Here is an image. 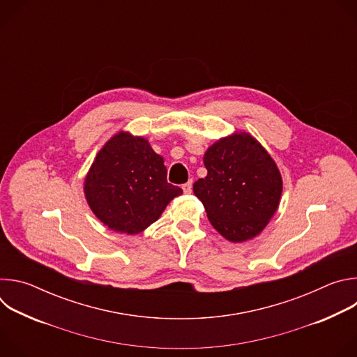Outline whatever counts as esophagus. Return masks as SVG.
Instances as JSON below:
<instances>
[{"instance_id":"esophagus-1","label":"esophagus","mask_w":357,"mask_h":357,"mask_svg":"<svg viewBox=\"0 0 357 357\" xmlns=\"http://www.w3.org/2000/svg\"><path fill=\"white\" fill-rule=\"evenodd\" d=\"M182 189H183V192L185 193H192V181H189V182H186L183 186H182Z\"/></svg>"}]
</instances>
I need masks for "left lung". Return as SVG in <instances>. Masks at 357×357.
<instances>
[{"instance_id": "left-lung-1", "label": "left lung", "mask_w": 357, "mask_h": 357, "mask_svg": "<svg viewBox=\"0 0 357 357\" xmlns=\"http://www.w3.org/2000/svg\"><path fill=\"white\" fill-rule=\"evenodd\" d=\"M208 175L193 183L212 226L229 241L257 237L278 209L282 178L267 149L248 132L218 139L203 157Z\"/></svg>"}]
</instances>
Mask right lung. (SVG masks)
Returning <instances> with one entry per match:
<instances>
[{
	"instance_id": "right-lung-1",
	"label": "right lung",
	"mask_w": 357,
	"mask_h": 357,
	"mask_svg": "<svg viewBox=\"0 0 357 357\" xmlns=\"http://www.w3.org/2000/svg\"><path fill=\"white\" fill-rule=\"evenodd\" d=\"M182 189L167 182L164 158L144 137L127 131L101 148L86 175L84 196L91 212L117 233L138 234L157 222Z\"/></svg>"
}]
</instances>
